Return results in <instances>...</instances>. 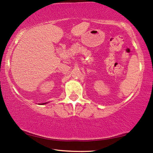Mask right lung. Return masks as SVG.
<instances>
[{
  "label": "right lung",
  "mask_w": 153,
  "mask_h": 153,
  "mask_svg": "<svg viewBox=\"0 0 153 153\" xmlns=\"http://www.w3.org/2000/svg\"><path fill=\"white\" fill-rule=\"evenodd\" d=\"M45 103H39V104H41V105H43V104H45Z\"/></svg>",
  "instance_id": "1"
}]
</instances>
